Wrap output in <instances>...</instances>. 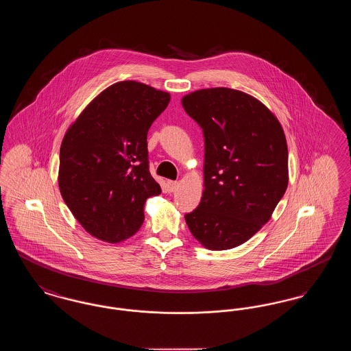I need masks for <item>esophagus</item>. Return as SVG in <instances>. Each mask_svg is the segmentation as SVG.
Returning a JSON list of instances; mask_svg holds the SVG:
<instances>
[{
  "label": "esophagus",
  "mask_w": 351,
  "mask_h": 351,
  "mask_svg": "<svg viewBox=\"0 0 351 351\" xmlns=\"http://www.w3.org/2000/svg\"><path fill=\"white\" fill-rule=\"evenodd\" d=\"M179 183L178 182H172V180H168L167 182V191L168 192H175L176 188H178Z\"/></svg>",
  "instance_id": "esophagus-1"
}]
</instances>
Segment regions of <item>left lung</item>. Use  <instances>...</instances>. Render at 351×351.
I'll list each match as a JSON object with an SVG mask.
<instances>
[{
	"label": "left lung",
	"mask_w": 351,
	"mask_h": 351,
	"mask_svg": "<svg viewBox=\"0 0 351 351\" xmlns=\"http://www.w3.org/2000/svg\"><path fill=\"white\" fill-rule=\"evenodd\" d=\"M182 105L205 139L204 192L185 222L204 247L233 249L259 232L285 193L283 128L265 104L230 88L195 90Z\"/></svg>",
	"instance_id": "obj_1"
}]
</instances>
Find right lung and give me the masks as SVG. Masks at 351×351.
Segmentation results:
<instances>
[{"label":"right lung","mask_w":351,"mask_h":351,"mask_svg":"<svg viewBox=\"0 0 351 351\" xmlns=\"http://www.w3.org/2000/svg\"><path fill=\"white\" fill-rule=\"evenodd\" d=\"M169 93L118 82L88 104L60 146L59 189L86 233L118 243L139 230L145 202L160 195L149 171L147 132Z\"/></svg>","instance_id":"add662e5"}]
</instances>
